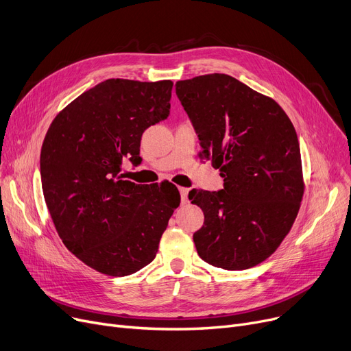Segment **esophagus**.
<instances>
[{"label":"esophagus","instance_id":"1","mask_svg":"<svg viewBox=\"0 0 351 351\" xmlns=\"http://www.w3.org/2000/svg\"><path fill=\"white\" fill-rule=\"evenodd\" d=\"M179 192H180L182 204H186V202H188V193H189V189H188V188H179Z\"/></svg>","mask_w":351,"mask_h":351}]
</instances>
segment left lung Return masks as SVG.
Here are the masks:
<instances>
[{
    "label": "left lung",
    "mask_w": 351,
    "mask_h": 351,
    "mask_svg": "<svg viewBox=\"0 0 351 351\" xmlns=\"http://www.w3.org/2000/svg\"><path fill=\"white\" fill-rule=\"evenodd\" d=\"M176 95L223 189H192L205 222L193 233L197 254L225 270L262 263L280 246L303 197L298 134L280 105L226 73L176 82Z\"/></svg>",
    "instance_id": "obj_1"
}]
</instances>
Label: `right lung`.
Returning a JSON list of instances; mask_svg holds the SVG:
<instances>
[{
  "label": "right lung",
  "instance_id": "obj_1",
  "mask_svg": "<svg viewBox=\"0 0 351 351\" xmlns=\"http://www.w3.org/2000/svg\"><path fill=\"white\" fill-rule=\"evenodd\" d=\"M172 81L106 80L55 117L41 149V182L66 249L99 273L132 274L156 256L180 195L171 182L123 180L141 163L145 129L169 117Z\"/></svg>",
  "mask_w": 351,
  "mask_h": 351
}]
</instances>
